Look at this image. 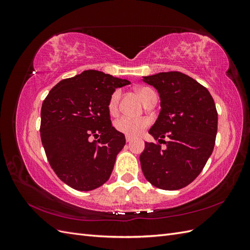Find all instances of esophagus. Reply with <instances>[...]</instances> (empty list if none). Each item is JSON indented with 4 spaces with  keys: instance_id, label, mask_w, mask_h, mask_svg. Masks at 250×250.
Wrapping results in <instances>:
<instances>
[{
    "instance_id": "esophagus-1",
    "label": "esophagus",
    "mask_w": 250,
    "mask_h": 250,
    "mask_svg": "<svg viewBox=\"0 0 250 250\" xmlns=\"http://www.w3.org/2000/svg\"><path fill=\"white\" fill-rule=\"evenodd\" d=\"M125 139H126V142H127V143H129V142H131V141H132V138H131V137H129V135H126Z\"/></svg>"
}]
</instances>
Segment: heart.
I'll return each instance as SVG.
<instances>
[{"label":"heart","instance_id":"heart-1","mask_svg":"<svg viewBox=\"0 0 250 250\" xmlns=\"http://www.w3.org/2000/svg\"><path fill=\"white\" fill-rule=\"evenodd\" d=\"M137 93L140 96L142 101L147 104L151 100L156 99V95L153 89L147 86H142L137 88ZM121 98V92L120 90H115L109 98L108 101V110L111 115H116L119 111V103ZM150 121L149 119L142 117V118H131L128 116H123L119 118L115 122V128L119 131L122 132L129 137H137V135L141 134L144 129L149 126Z\"/></svg>","mask_w":250,"mask_h":250}]
</instances>
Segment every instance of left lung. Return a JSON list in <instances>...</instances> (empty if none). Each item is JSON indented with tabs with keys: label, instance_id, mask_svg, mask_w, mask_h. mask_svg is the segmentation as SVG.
Wrapping results in <instances>:
<instances>
[{
	"label": "left lung",
	"instance_id": "8db88e82",
	"mask_svg": "<svg viewBox=\"0 0 250 250\" xmlns=\"http://www.w3.org/2000/svg\"><path fill=\"white\" fill-rule=\"evenodd\" d=\"M161 97V112L149 133L158 142L145 143L140 156L144 175L162 190H179L190 185L214 150L218 113L208 90L180 72L143 77ZM168 137L169 141H163Z\"/></svg>",
	"mask_w": 250,
	"mask_h": 250
}]
</instances>
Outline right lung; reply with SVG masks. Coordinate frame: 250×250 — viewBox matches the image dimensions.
Masks as SVG:
<instances>
[{
  "label": "right lung",
  "instance_id": "right-lung-1",
  "mask_svg": "<svg viewBox=\"0 0 250 250\" xmlns=\"http://www.w3.org/2000/svg\"><path fill=\"white\" fill-rule=\"evenodd\" d=\"M126 79L88 70L63 79L42 102L41 138L56 175L78 191L108 180L125 135L111 126L108 101ZM98 138V140L93 139Z\"/></svg>",
  "mask_w": 250,
  "mask_h": 250
}]
</instances>
